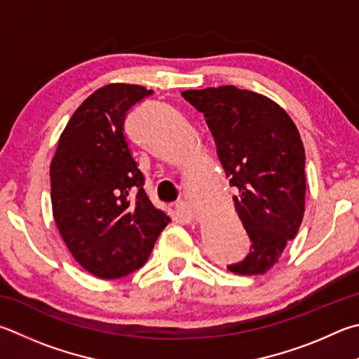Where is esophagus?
I'll list each match as a JSON object with an SVG mask.
<instances>
[{
    "label": "esophagus",
    "instance_id": "34e87169",
    "mask_svg": "<svg viewBox=\"0 0 359 359\" xmlns=\"http://www.w3.org/2000/svg\"><path fill=\"white\" fill-rule=\"evenodd\" d=\"M175 210H177L180 215H184L185 218H190V219H193L194 217H196V215H194V210H193V207L188 204L187 201H180V202H177V204H175Z\"/></svg>",
    "mask_w": 359,
    "mask_h": 359
}]
</instances>
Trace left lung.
Returning <instances> with one entry per match:
<instances>
[{"label":"left lung","instance_id":"left-lung-1","mask_svg":"<svg viewBox=\"0 0 359 359\" xmlns=\"http://www.w3.org/2000/svg\"><path fill=\"white\" fill-rule=\"evenodd\" d=\"M182 95L204 113L229 185L233 207L251 238L236 275H264L297 236L304 215V146L285 109L236 86L188 89Z\"/></svg>","mask_w":359,"mask_h":359}]
</instances>
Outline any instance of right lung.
<instances>
[{"mask_svg":"<svg viewBox=\"0 0 359 359\" xmlns=\"http://www.w3.org/2000/svg\"><path fill=\"white\" fill-rule=\"evenodd\" d=\"M152 89L109 83L72 114L50 165L51 208L72 256L102 279L146 264L171 218L152 204L123 135V121ZM137 191L130 201L129 191Z\"/></svg>","mask_w":359,"mask_h":359,"instance_id":"1","label":"right lung"}]
</instances>
